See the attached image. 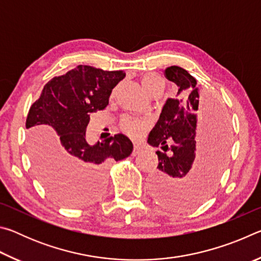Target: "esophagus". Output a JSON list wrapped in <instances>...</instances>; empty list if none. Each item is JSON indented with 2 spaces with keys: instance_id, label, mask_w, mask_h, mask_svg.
Returning a JSON list of instances; mask_svg holds the SVG:
<instances>
[{
  "instance_id": "34e87169",
  "label": "esophagus",
  "mask_w": 261,
  "mask_h": 261,
  "mask_svg": "<svg viewBox=\"0 0 261 261\" xmlns=\"http://www.w3.org/2000/svg\"><path fill=\"white\" fill-rule=\"evenodd\" d=\"M141 151H143V148H141L140 145H138V144H135V146H134V152H132V154H134V155H137V154H139Z\"/></svg>"
}]
</instances>
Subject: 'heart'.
Instances as JSON below:
<instances>
[{
    "mask_svg": "<svg viewBox=\"0 0 261 261\" xmlns=\"http://www.w3.org/2000/svg\"><path fill=\"white\" fill-rule=\"evenodd\" d=\"M140 83L145 91L147 92L149 95H152L155 92H161L165 86V81L156 72H145L141 74ZM113 94H115V90L113 91ZM147 123L139 120H134V118L125 117L122 121V129L125 134L129 135L132 138H139L140 136L144 135V132L147 130Z\"/></svg>",
    "mask_w": 261,
    "mask_h": 261,
    "instance_id": "heart-1",
    "label": "heart"
}]
</instances>
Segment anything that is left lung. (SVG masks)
Returning <instances> with one entry per match:
<instances>
[{
  "instance_id": "left-lung-1",
  "label": "left lung",
  "mask_w": 261,
  "mask_h": 261,
  "mask_svg": "<svg viewBox=\"0 0 261 261\" xmlns=\"http://www.w3.org/2000/svg\"><path fill=\"white\" fill-rule=\"evenodd\" d=\"M177 85L174 99H167L147 143L156 151L159 165L149 177L153 197L174 208L199 205L213 191L226 163L229 126L226 112L200 100L197 81L180 67L165 70ZM205 115H203V112ZM204 126L199 139L195 135Z\"/></svg>"
}]
</instances>
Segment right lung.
Instances as JSON below:
<instances>
[{
    "label": "right lung",
    "instance_id": "right-lung-1",
    "mask_svg": "<svg viewBox=\"0 0 261 261\" xmlns=\"http://www.w3.org/2000/svg\"><path fill=\"white\" fill-rule=\"evenodd\" d=\"M124 77L121 70L78 65L48 82L31 106L26 129L34 170L62 205L74 207L98 199L106 168L132 153L134 145L122 134L94 145L86 140L90 114L107 107L113 88Z\"/></svg>",
    "mask_w": 261,
    "mask_h": 261
}]
</instances>
